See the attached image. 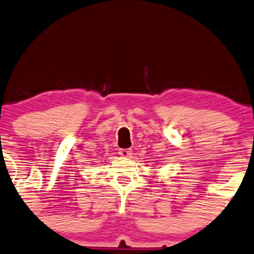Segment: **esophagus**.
Segmentation results:
<instances>
[{
    "label": "esophagus",
    "instance_id": "obj_1",
    "mask_svg": "<svg viewBox=\"0 0 254 254\" xmlns=\"http://www.w3.org/2000/svg\"><path fill=\"white\" fill-rule=\"evenodd\" d=\"M119 154H120L122 158H130V156H132V151H130V149H120V151H119Z\"/></svg>",
    "mask_w": 254,
    "mask_h": 254
}]
</instances>
